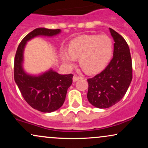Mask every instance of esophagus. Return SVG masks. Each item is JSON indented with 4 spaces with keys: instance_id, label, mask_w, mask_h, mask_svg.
Instances as JSON below:
<instances>
[{
    "instance_id": "obj_1",
    "label": "esophagus",
    "mask_w": 148,
    "mask_h": 148,
    "mask_svg": "<svg viewBox=\"0 0 148 148\" xmlns=\"http://www.w3.org/2000/svg\"><path fill=\"white\" fill-rule=\"evenodd\" d=\"M80 79H82V77H81V76H79L77 75H74L73 76V81H74V82H76V81H78V80H79Z\"/></svg>"
}]
</instances>
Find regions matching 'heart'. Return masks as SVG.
<instances>
[{"mask_svg": "<svg viewBox=\"0 0 148 148\" xmlns=\"http://www.w3.org/2000/svg\"><path fill=\"white\" fill-rule=\"evenodd\" d=\"M113 53V42L107 35H82L69 42L68 52L62 49L60 56L67 65L71 66L76 58L79 65L88 74H95L108 65Z\"/></svg>", "mask_w": 148, "mask_h": 148, "instance_id": "1", "label": "heart"}]
</instances>
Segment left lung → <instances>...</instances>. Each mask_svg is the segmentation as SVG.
Returning <instances> with one entry per match:
<instances>
[{
	"instance_id": "8db88e82",
	"label": "left lung",
	"mask_w": 148,
	"mask_h": 148,
	"mask_svg": "<svg viewBox=\"0 0 148 148\" xmlns=\"http://www.w3.org/2000/svg\"><path fill=\"white\" fill-rule=\"evenodd\" d=\"M109 30L115 42L113 58L102 72L88 79V99L99 108H109L119 102L132 80L129 46L120 34L112 28Z\"/></svg>"
}]
</instances>
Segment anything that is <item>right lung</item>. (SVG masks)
<instances>
[{
	"label": "right lung",
	"instance_id": "add662e5",
	"mask_svg": "<svg viewBox=\"0 0 148 148\" xmlns=\"http://www.w3.org/2000/svg\"><path fill=\"white\" fill-rule=\"evenodd\" d=\"M60 29L36 28L25 36L18 46L14 58V81L21 95L32 108L43 113L55 111L63 104L67 89L72 84L73 74H58L52 69L38 76L27 74L22 67L23 53L26 42L38 35L53 36Z\"/></svg>",
	"mask_w": 148,
	"mask_h": 148
}]
</instances>
